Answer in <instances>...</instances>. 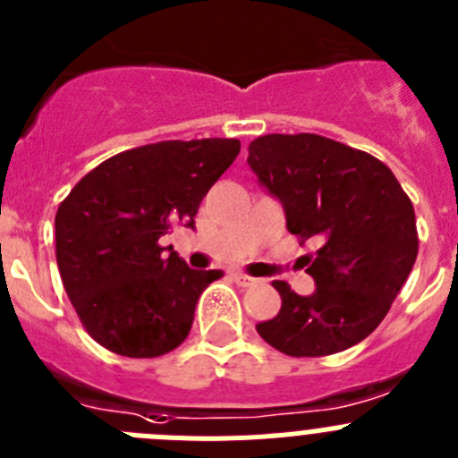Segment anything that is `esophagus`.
Masks as SVG:
<instances>
[{"label": "esophagus", "instance_id": "1", "mask_svg": "<svg viewBox=\"0 0 458 458\" xmlns=\"http://www.w3.org/2000/svg\"><path fill=\"white\" fill-rule=\"evenodd\" d=\"M232 279L236 281L238 286H251V284H257V279H254V276H250V275H245V272H232Z\"/></svg>", "mask_w": 458, "mask_h": 458}]
</instances>
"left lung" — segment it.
Returning a JSON list of instances; mask_svg holds the SVG:
<instances>
[{
    "label": "left lung",
    "instance_id": "left-lung-1",
    "mask_svg": "<svg viewBox=\"0 0 458 458\" xmlns=\"http://www.w3.org/2000/svg\"><path fill=\"white\" fill-rule=\"evenodd\" d=\"M247 163L286 211L288 232L316 279L311 295L272 286L281 309L257 331L288 356H329L356 345L384 320L418 257L415 211L400 182L372 154L318 133H267Z\"/></svg>",
    "mask_w": 458,
    "mask_h": 458
}]
</instances>
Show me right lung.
Masks as SVG:
<instances>
[{
    "instance_id": "obj_1",
    "label": "right lung",
    "mask_w": 458,
    "mask_h": 458,
    "mask_svg": "<svg viewBox=\"0 0 458 458\" xmlns=\"http://www.w3.org/2000/svg\"><path fill=\"white\" fill-rule=\"evenodd\" d=\"M241 152L236 138L161 140L120 152L79 179L56 211L63 286L92 341L154 359L186 341L220 270H192L158 238L197 208Z\"/></svg>"
}]
</instances>
